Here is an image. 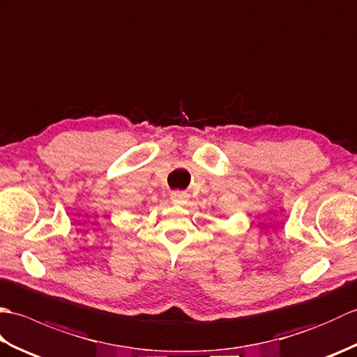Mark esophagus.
I'll use <instances>...</instances> for the list:
<instances>
[{
	"label": "esophagus",
	"mask_w": 357,
	"mask_h": 357,
	"mask_svg": "<svg viewBox=\"0 0 357 357\" xmlns=\"http://www.w3.org/2000/svg\"><path fill=\"white\" fill-rule=\"evenodd\" d=\"M170 199L173 204H176V206H184V204L188 202V195L184 192H173L170 195Z\"/></svg>",
	"instance_id": "34e87169"
}]
</instances>
